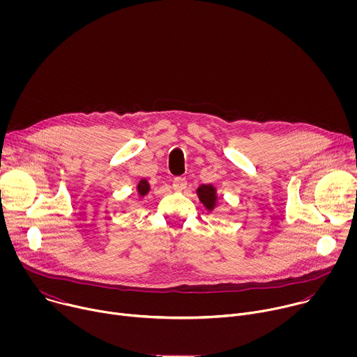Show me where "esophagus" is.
Returning a JSON list of instances; mask_svg holds the SVG:
<instances>
[{"label": "esophagus", "mask_w": 357, "mask_h": 357, "mask_svg": "<svg viewBox=\"0 0 357 357\" xmlns=\"http://www.w3.org/2000/svg\"><path fill=\"white\" fill-rule=\"evenodd\" d=\"M172 188H174V190H176V192H182V190H185L186 188H188V182H186V179L185 178H175L174 179V183H172Z\"/></svg>", "instance_id": "34e87169"}]
</instances>
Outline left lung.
<instances>
[{
    "instance_id": "obj_1",
    "label": "left lung",
    "mask_w": 357,
    "mask_h": 357,
    "mask_svg": "<svg viewBox=\"0 0 357 357\" xmlns=\"http://www.w3.org/2000/svg\"><path fill=\"white\" fill-rule=\"evenodd\" d=\"M199 200L205 205L208 211H213L218 202V195H216V188L213 185H200L196 190Z\"/></svg>"
}]
</instances>
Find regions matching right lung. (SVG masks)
Wrapping results in <instances>:
<instances>
[{"label": "right lung", "instance_id": "obj_1", "mask_svg": "<svg viewBox=\"0 0 357 357\" xmlns=\"http://www.w3.org/2000/svg\"><path fill=\"white\" fill-rule=\"evenodd\" d=\"M149 183H148V181L146 179H141L139 182H138V185H137V192H138V195H139V197H144L148 192H149Z\"/></svg>", "mask_w": 357, "mask_h": 357}]
</instances>
